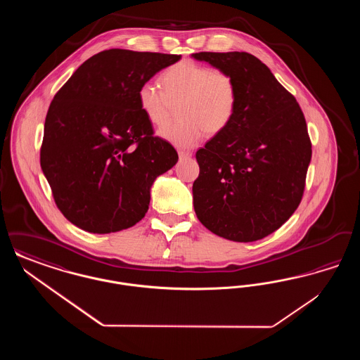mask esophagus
<instances>
[{"label": "esophagus", "mask_w": 360, "mask_h": 360, "mask_svg": "<svg viewBox=\"0 0 360 360\" xmlns=\"http://www.w3.org/2000/svg\"><path fill=\"white\" fill-rule=\"evenodd\" d=\"M178 155H179V159L182 160V159H188V158H191V153L190 151H185V150H179L178 151Z\"/></svg>", "instance_id": "1"}]
</instances>
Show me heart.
<instances>
[{
  "label": "heart",
  "mask_w": 360,
  "mask_h": 360,
  "mask_svg": "<svg viewBox=\"0 0 360 360\" xmlns=\"http://www.w3.org/2000/svg\"><path fill=\"white\" fill-rule=\"evenodd\" d=\"M162 85L143 82L137 101L154 125L166 124L178 108L181 120L163 125L158 135L179 148L194 147L204 135H219L232 122L238 109V84L224 70L181 60L162 74Z\"/></svg>",
  "instance_id": "heart-1"
}]
</instances>
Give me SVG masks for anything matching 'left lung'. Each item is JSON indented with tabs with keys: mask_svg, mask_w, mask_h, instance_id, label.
I'll return each mask as SVG.
<instances>
[{
	"mask_svg": "<svg viewBox=\"0 0 360 360\" xmlns=\"http://www.w3.org/2000/svg\"><path fill=\"white\" fill-rule=\"evenodd\" d=\"M191 56L228 71L239 93L232 122L195 154V214L224 239H263L286 223L302 200L311 158L304 113L257 56L238 51Z\"/></svg>",
	"mask_w": 360,
	"mask_h": 360,
	"instance_id": "8db88e82",
	"label": "left lung"
}]
</instances>
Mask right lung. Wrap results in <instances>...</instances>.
Wrapping results in <instances>:
<instances>
[{"mask_svg": "<svg viewBox=\"0 0 360 360\" xmlns=\"http://www.w3.org/2000/svg\"><path fill=\"white\" fill-rule=\"evenodd\" d=\"M181 55L112 49L89 58L55 94L40 166L55 204L90 233L131 228L147 213L156 176L178 154L154 136L137 90Z\"/></svg>", "mask_w": 360, "mask_h": 360, "instance_id": "add662e5", "label": "right lung"}]
</instances>
